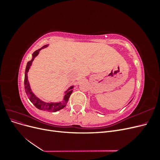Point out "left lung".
Instances as JSON below:
<instances>
[{
	"label": "left lung",
	"mask_w": 160,
	"mask_h": 160,
	"mask_svg": "<svg viewBox=\"0 0 160 160\" xmlns=\"http://www.w3.org/2000/svg\"><path fill=\"white\" fill-rule=\"evenodd\" d=\"M130 102H131V101H130ZM130 102H129V103H130Z\"/></svg>",
	"instance_id": "obj_1"
}]
</instances>
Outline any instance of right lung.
<instances>
[{"label":"right lung","instance_id":"right-lung-1","mask_svg":"<svg viewBox=\"0 0 160 160\" xmlns=\"http://www.w3.org/2000/svg\"><path fill=\"white\" fill-rule=\"evenodd\" d=\"M48 45H45L43 46L42 47H41V49L37 50L36 51H35L33 52L32 54V59L31 61H28L27 64V67H26V69H25V91L26 93L28 95V98L29 99V100L31 101V103L35 106V107L40 109V110H43V111H52V112H55V111H59L62 108H64L66 104L68 102V100L70 95H71L72 92V88L73 86L71 87V88L67 90L65 92V95L64 97V101H62V102H59V103H45L44 101H41V99H38V98L31 91V89L30 88V85H29V83H28V76H27V72L29 70L30 67L32 65V62L34 60V59L38 55L40 51L42 49H44V48L47 47Z\"/></svg>","mask_w":160,"mask_h":160}]
</instances>
